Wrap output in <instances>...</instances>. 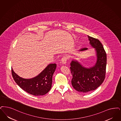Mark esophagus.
Returning <instances> with one entry per match:
<instances>
[{"label": "esophagus", "mask_w": 121, "mask_h": 121, "mask_svg": "<svg viewBox=\"0 0 121 121\" xmlns=\"http://www.w3.org/2000/svg\"><path fill=\"white\" fill-rule=\"evenodd\" d=\"M68 60V58L66 56H64L63 58H62V63H63V64H66Z\"/></svg>", "instance_id": "34e87169"}]
</instances>
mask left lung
I'll list each match as a JSON object with an SVG mask.
<instances>
[{"instance_id": "left-lung-1", "label": "left lung", "mask_w": 121, "mask_h": 121, "mask_svg": "<svg viewBox=\"0 0 121 121\" xmlns=\"http://www.w3.org/2000/svg\"><path fill=\"white\" fill-rule=\"evenodd\" d=\"M88 37L90 44L96 51L95 64L91 68H86L75 60H73L70 64L72 86L76 91L82 93L93 91L99 86L105 79L106 73V53L102 44L98 39L88 35ZM87 49L84 48L79 51Z\"/></svg>"}]
</instances>
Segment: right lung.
Listing matches in <instances>:
<instances>
[{
	"mask_svg": "<svg viewBox=\"0 0 121 121\" xmlns=\"http://www.w3.org/2000/svg\"><path fill=\"white\" fill-rule=\"evenodd\" d=\"M56 66L55 63L49 64L38 76L30 79L20 77L13 68L12 74L15 82L24 91L35 96L43 95L51 88L52 77Z\"/></svg>",
	"mask_w": 121,
	"mask_h": 121,
	"instance_id": "add662e5",
	"label": "right lung"
}]
</instances>
